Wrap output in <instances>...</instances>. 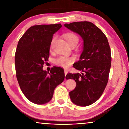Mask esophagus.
Returning a JSON list of instances; mask_svg holds the SVG:
<instances>
[{
	"mask_svg": "<svg viewBox=\"0 0 129 129\" xmlns=\"http://www.w3.org/2000/svg\"><path fill=\"white\" fill-rule=\"evenodd\" d=\"M64 72H65V75H67V73H68V71H67V69H65L64 70Z\"/></svg>",
	"mask_w": 129,
	"mask_h": 129,
	"instance_id": "obj_1",
	"label": "esophagus"
}]
</instances>
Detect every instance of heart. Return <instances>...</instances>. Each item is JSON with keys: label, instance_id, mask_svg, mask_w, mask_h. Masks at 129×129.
<instances>
[{"label": "heart", "instance_id": "1", "mask_svg": "<svg viewBox=\"0 0 129 129\" xmlns=\"http://www.w3.org/2000/svg\"><path fill=\"white\" fill-rule=\"evenodd\" d=\"M65 38L66 41L69 43L70 45H72L73 44H78L79 42V38L76 34L73 33H68L65 35ZM53 39L51 41V44H53ZM75 61V58L73 57H66V56H60L58 58L54 60V63L57 66L67 68L69 67Z\"/></svg>", "mask_w": 129, "mask_h": 129}]
</instances>
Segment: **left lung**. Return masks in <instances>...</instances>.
<instances>
[{"mask_svg": "<svg viewBox=\"0 0 129 129\" xmlns=\"http://www.w3.org/2000/svg\"><path fill=\"white\" fill-rule=\"evenodd\" d=\"M64 26L83 40L80 60L73 64L82 73H69L66 77L76 83L69 93L70 98L77 106H90L100 98L107 85L112 60L109 42L103 32L91 22H76Z\"/></svg>", "mask_w": 129, "mask_h": 129, "instance_id": "obj_1", "label": "left lung"}]
</instances>
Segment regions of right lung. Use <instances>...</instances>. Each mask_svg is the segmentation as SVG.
Returning a JSON list of instances; mask_svg holds the SVG:
<instances>
[{
  "instance_id": "add662e5",
  "label": "right lung",
  "mask_w": 129,
  "mask_h": 129,
  "mask_svg": "<svg viewBox=\"0 0 129 129\" xmlns=\"http://www.w3.org/2000/svg\"><path fill=\"white\" fill-rule=\"evenodd\" d=\"M62 26L60 23L31 26L17 44L15 54L17 81L26 98L36 104L48 103L56 87L64 80L62 68L53 67L50 72L42 69L49 57L53 35Z\"/></svg>"
}]
</instances>
